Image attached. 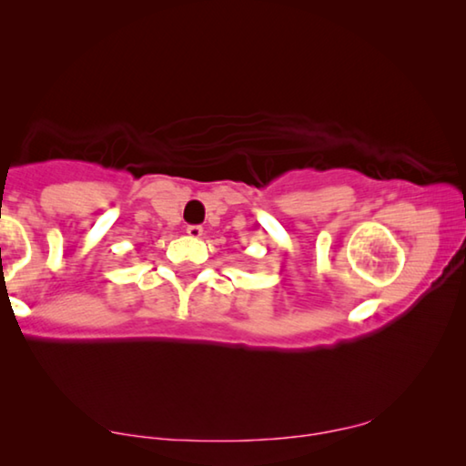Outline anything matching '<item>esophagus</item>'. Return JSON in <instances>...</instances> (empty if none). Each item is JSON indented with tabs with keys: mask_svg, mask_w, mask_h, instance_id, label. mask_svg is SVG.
Instances as JSON below:
<instances>
[{
	"mask_svg": "<svg viewBox=\"0 0 466 466\" xmlns=\"http://www.w3.org/2000/svg\"><path fill=\"white\" fill-rule=\"evenodd\" d=\"M187 234L197 240V238H201V236H203V228L201 226H188Z\"/></svg>",
	"mask_w": 466,
	"mask_h": 466,
	"instance_id": "esophagus-1",
	"label": "esophagus"
}]
</instances>
